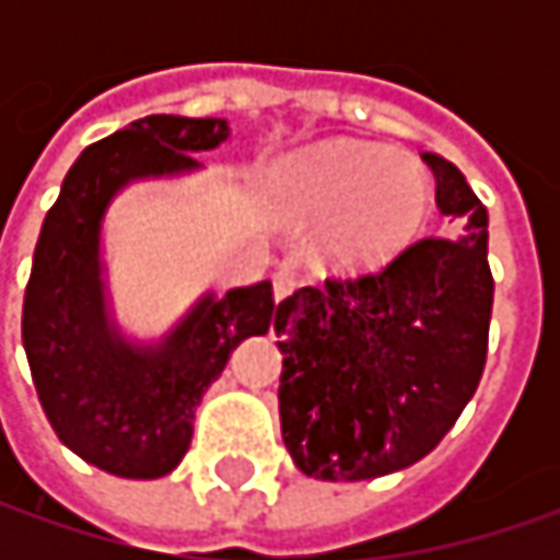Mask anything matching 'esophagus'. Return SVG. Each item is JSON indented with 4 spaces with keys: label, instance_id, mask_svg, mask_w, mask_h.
Returning a JSON list of instances; mask_svg holds the SVG:
<instances>
[{
    "label": "esophagus",
    "instance_id": "1",
    "mask_svg": "<svg viewBox=\"0 0 560 560\" xmlns=\"http://www.w3.org/2000/svg\"><path fill=\"white\" fill-rule=\"evenodd\" d=\"M295 287H299V280H295V273H292V270L283 268L273 273V299H277V302H280V299H287Z\"/></svg>",
    "mask_w": 560,
    "mask_h": 560
}]
</instances>
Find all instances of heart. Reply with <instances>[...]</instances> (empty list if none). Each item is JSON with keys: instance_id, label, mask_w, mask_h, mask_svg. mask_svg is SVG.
<instances>
[{"instance_id": "b5f03b06", "label": "heart", "mask_w": 560, "mask_h": 560, "mask_svg": "<svg viewBox=\"0 0 560 560\" xmlns=\"http://www.w3.org/2000/svg\"><path fill=\"white\" fill-rule=\"evenodd\" d=\"M277 211L320 224V248L339 268H374L418 233L430 180L418 159L358 142L292 155L270 177Z\"/></svg>"}]
</instances>
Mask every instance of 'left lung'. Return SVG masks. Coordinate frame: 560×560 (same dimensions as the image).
<instances>
[{
    "instance_id": "8db88e82",
    "label": "left lung",
    "mask_w": 560,
    "mask_h": 560,
    "mask_svg": "<svg viewBox=\"0 0 560 560\" xmlns=\"http://www.w3.org/2000/svg\"><path fill=\"white\" fill-rule=\"evenodd\" d=\"M458 226L361 277H330L277 305L280 430L317 480H374L430 455L462 418L486 364L489 214L464 174L420 152Z\"/></svg>"
}]
</instances>
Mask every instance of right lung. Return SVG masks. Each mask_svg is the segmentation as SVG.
Returning a JSON list of instances; mask_svg holds the SVG:
<instances>
[{
    "label": "right lung",
    "mask_w": 560,
    "mask_h": 560,
    "mask_svg": "<svg viewBox=\"0 0 560 560\" xmlns=\"http://www.w3.org/2000/svg\"><path fill=\"white\" fill-rule=\"evenodd\" d=\"M230 137L224 118L149 115L80 152L49 208L24 292L21 336L46 418L74 455L127 480L184 462L196 408L233 349L268 334L270 280L205 292L159 339L120 330L102 258V224L130 184L202 171L192 159Z\"/></svg>",
    "instance_id": "obj_1"
}]
</instances>
